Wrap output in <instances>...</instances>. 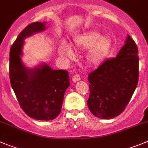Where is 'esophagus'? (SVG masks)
<instances>
[{
	"label": "esophagus",
	"mask_w": 148,
	"mask_h": 148,
	"mask_svg": "<svg viewBox=\"0 0 148 148\" xmlns=\"http://www.w3.org/2000/svg\"><path fill=\"white\" fill-rule=\"evenodd\" d=\"M72 80H73V82H76V81H79L80 80V76L78 75V74H75V75L73 77Z\"/></svg>",
	"instance_id": "1"
}]
</instances>
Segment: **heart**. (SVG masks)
<instances>
[{"label":"heart","instance_id":"obj_1","mask_svg":"<svg viewBox=\"0 0 148 148\" xmlns=\"http://www.w3.org/2000/svg\"><path fill=\"white\" fill-rule=\"evenodd\" d=\"M74 42L80 49H88L86 59L92 65H98L105 61L112 46V39L96 31H90L75 36ZM60 54L66 58L74 57V52L68 43L63 42L59 47Z\"/></svg>","mask_w":148,"mask_h":148}]
</instances>
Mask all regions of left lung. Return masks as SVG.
Here are the masks:
<instances>
[{
    "mask_svg": "<svg viewBox=\"0 0 148 148\" xmlns=\"http://www.w3.org/2000/svg\"><path fill=\"white\" fill-rule=\"evenodd\" d=\"M90 112L101 119L120 115L129 103L139 80L138 48L128 35L115 58L107 59L89 73Z\"/></svg>",
    "mask_w": 148,
    "mask_h": 148,
    "instance_id": "1",
    "label": "left lung"
}]
</instances>
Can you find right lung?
Instances as JSON below:
<instances>
[{
  "label": "right lung",
  "mask_w": 148,
  "mask_h": 148,
  "mask_svg": "<svg viewBox=\"0 0 148 148\" xmlns=\"http://www.w3.org/2000/svg\"><path fill=\"white\" fill-rule=\"evenodd\" d=\"M46 22H35L25 27L11 47L9 77L12 87L23 110L38 120H52L60 114L64 96L70 86L68 72L53 70L42 63L34 68L22 61L25 38L46 29Z\"/></svg>",
  "instance_id": "add662e5"
}]
</instances>
